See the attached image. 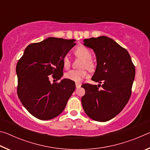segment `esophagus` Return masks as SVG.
I'll list each match as a JSON object with an SVG mask.
<instances>
[{"label": "esophagus", "instance_id": "1", "mask_svg": "<svg viewBox=\"0 0 150 150\" xmlns=\"http://www.w3.org/2000/svg\"><path fill=\"white\" fill-rule=\"evenodd\" d=\"M75 85H76V88H79L81 87V84L80 83H75Z\"/></svg>", "mask_w": 150, "mask_h": 150}]
</instances>
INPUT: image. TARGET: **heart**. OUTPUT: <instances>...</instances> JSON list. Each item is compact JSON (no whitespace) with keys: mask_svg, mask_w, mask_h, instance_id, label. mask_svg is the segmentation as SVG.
<instances>
[{"mask_svg":"<svg viewBox=\"0 0 150 150\" xmlns=\"http://www.w3.org/2000/svg\"><path fill=\"white\" fill-rule=\"evenodd\" d=\"M74 54L79 57L82 58L83 61L81 63V68H87L88 71H93L95 68V63L91 59L92 54L90 50L85 45H80L75 48ZM63 66L65 69H69L71 66V61L68 56H65L63 59ZM87 76V73L85 69L80 70H71L65 74V78L75 82H80L82 79Z\"/></svg>","mask_w":150,"mask_h":150,"instance_id":"1","label":"heart"}]
</instances>
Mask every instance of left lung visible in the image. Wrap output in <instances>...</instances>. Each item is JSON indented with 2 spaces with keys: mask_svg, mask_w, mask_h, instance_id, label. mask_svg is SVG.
Wrapping results in <instances>:
<instances>
[{
  "mask_svg": "<svg viewBox=\"0 0 150 150\" xmlns=\"http://www.w3.org/2000/svg\"><path fill=\"white\" fill-rule=\"evenodd\" d=\"M84 45L96 55L97 65L92 80L102 85H81L85 90L81 103L88 117L106 122L118 115L130 99L135 66L128 51L108 37L85 39Z\"/></svg>",
  "mask_w": 150,
  "mask_h": 150,
  "instance_id": "1",
  "label": "left lung"
}]
</instances>
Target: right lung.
Instances as JSON below:
<instances>
[{"mask_svg": "<svg viewBox=\"0 0 150 150\" xmlns=\"http://www.w3.org/2000/svg\"><path fill=\"white\" fill-rule=\"evenodd\" d=\"M75 40L48 38L28 45L17 63V94L34 117L50 120L59 115L75 89L74 81L64 79L63 59L75 46Z\"/></svg>", "mask_w": 150, "mask_h": 150, "instance_id": "obj_1", "label": "right lung"}]
</instances>
